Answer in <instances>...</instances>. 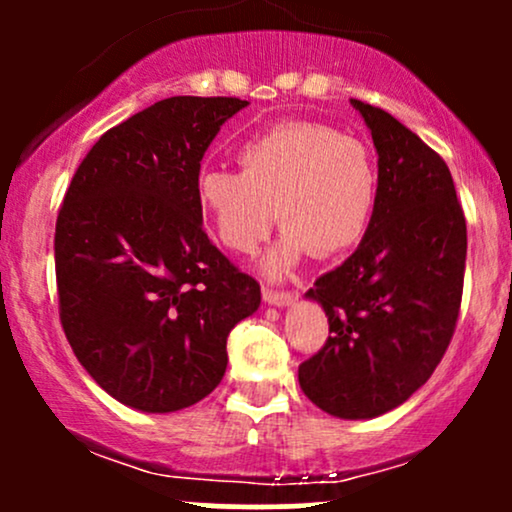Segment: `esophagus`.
Returning a JSON list of instances; mask_svg holds the SVG:
<instances>
[{
	"mask_svg": "<svg viewBox=\"0 0 512 512\" xmlns=\"http://www.w3.org/2000/svg\"><path fill=\"white\" fill-rule=\"evenodd\" d=\"M264 303L276 305V308H286V305L296 303V296L291 291H272V289H264L262 293Z\"/></svg>",
	"mask_w": 512,
	"mask_h": 512,
	"instance_id": "esophagus-1",
	"label": "esophagus"
}]
</instances>
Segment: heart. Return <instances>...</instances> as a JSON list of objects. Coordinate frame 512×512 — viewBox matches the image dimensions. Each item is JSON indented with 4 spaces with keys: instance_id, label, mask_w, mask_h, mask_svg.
<instances>
[{
    "instance_id": "heart-1",
    "label": "heart",
    "mask_w": 512,
    "mask_h": 512,
    "mask_svg": "<svg viewBox=\"0 0 512 512\" xmlns=\"http://www.w3.org/2000/svg\"><path fill=\"white\" fill-rule=\"evenodd\" d=\"M240 173L204 168L195 197L219 243L252 255L279 216L269 276L289 274L305 255H342L366 233L378 170L358 139L320 122H284L238 146Z\"/></svg>"
}]
</instances>
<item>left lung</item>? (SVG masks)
Listing matches in <instances>:
<instances>
[{"mask_svg":"<svg viewBox=\"0 0 512 512\" xmlns=\"http://www.w3.org/2000/svg\"><path fill=\"white\" fill-rule=\"evenodd\" d=\"M378 151V197L354 255L305 298L330 322L298 368L337 419H375L414 395L448 349L462 303L467 223L445 161L385 110L351 98Z\"/></svg>","mask_w":512,"mask_h":512,"instance_id":"left-lung-1","label":"left lung"}]
</instances>
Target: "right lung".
I'll list each match as a JSON object with an SVG mask.
<instances>
[{"mask_svg": "<svg viewBox=\"0 0 512 512\" xmlns=\"http://www.w3.org/2000/svg\"><path fill=\"white\" fill-rule=\"evenodd\" d=\"M248 101L173 96L103 134L57 214L60 320L86 373L125 407H192L226 373V339L260 308L202 228L204 151Z\"/></svg>", "mask_w": 512, "mask_h": 512, "instance_id": "obj_1", "label": "right lung"}]
</instances>
